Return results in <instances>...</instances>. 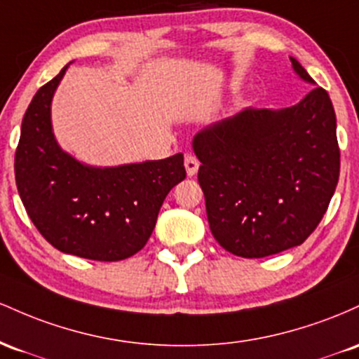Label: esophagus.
<instances>
[{"label": "esophagus", "mask_w": 359, "mask_h": 359, "mask_svg": "<svg viewBox=\"0 0 359 359\" xmlns=\"http://www.w3.org/2000/svg\"><path fill=\"white\" fill-rule=\"evenodd\" d=\"M198 166H200V163H198V159L195 158V156H191V154L184 156V168H187L188 176L195 175V172L198 171Z\"/></svg>", "instance_id": "esophagus-1"}]
</instances>
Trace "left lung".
Here are the masks:
<instances>
[{"label":"left lung","instance_id":"left-lung-1","mask_svg":"<svg viewBox=\"0 0 359 359\" xmlns=\"http://www.w3.org/2000/svg\"><path fill=\"white\" fill-rule=\"evenodd\" d=\"M297 74L313 83L297 59ZM210 231L225 251L264 257L300 245L329 207L341 154L324 88L281 110L245 108L193 139Z\"/></svg>","mask_w":359,"mask_h":359}]
</instances>
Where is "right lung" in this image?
Returning a JSON list of instances; mask_svg holds the SVG:
<instances>
[{
	"mask_svg": "<svg viewBox=\"0 0 359 359\" xmlns=\"http://www.w3.org/2000/svg\"><path fill=\"white\" fill-rule=\"evenodd\" d=\"M67 66L28 104L15 152V180L37 231L66 255L120 261L146 245L164 198L187 178L183 154L161 161L93 168L55 140L50 103Z\"/></svg>",
	"mask_w": 359,
	"mask_h": 359,
	"instance_id": "1",
	"label": "right lung"
}]
</instances>
